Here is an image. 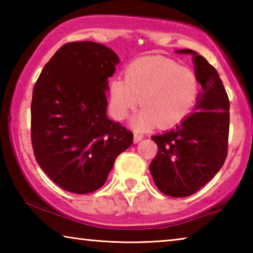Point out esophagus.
Wrapping results in <instances>:
<instances>
[{
    "mask_svg": "<svg viewBox=\"0 0 253 253\" xmlns=\"http://www.w3.org/2000/svg\"><path fill=\"white\" fill-rule=\"evenodd\" d=\"M142 139H143V136L139 135V134H137V132H135V134H134V143H138Z\"/></svg>",
    "mask_w": 253,
    "mask_h": 253,
    "instance_id": "obj_1",
    "label": "esophagus"
}]
</instances>
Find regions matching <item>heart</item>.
Wrapping results in <instances>:
<instances>
[{
    "label": "heart",
    "instance_id": "1",
    "mask_svg": "<svg viewBox=\"0 0 253 253\" xmlns=\"http://www.w3.org/2000/svg\"><path fill=\"white\" fill-rule=\"evenodd\" d=\"M200 83L195 72L172 59L151 55L131 62L125 79L117 77L109 85L113 116L123 121L138 104L143 107L130 125L136 130L156 125L169 127L191 113L199 98Z\"/></svg>",
    "mask_w": 253,
    "mask_h": 253
}]
</instances>
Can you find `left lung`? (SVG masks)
<instances>
[{"instance_id": "obj_1", "label": "left lung", "mask_w": 253, "mask_h": 253, "mask_svg": "<svg viewBox=\"0 0 253 253\" xmlns=\"http://www.w3.org/2000/svg\"><path fill=\"white\" fill-rule=\"evenodd\" d=\"M195 74L202 87L195 111L174 129L152 136L158 152L149 165L162 193L185 198L198 192L221 169L228 155L230 102L215 68L195 51Z\"/></svg>"}]
</instances>
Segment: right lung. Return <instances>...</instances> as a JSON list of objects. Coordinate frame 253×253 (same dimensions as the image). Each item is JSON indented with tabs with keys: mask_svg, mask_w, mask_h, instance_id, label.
I'll return each mask as SVG.
<instances>
[{
	"mask_svg": "<svg viewBox=\"0 0 253 253\" xmlns=\"http://www.w3.org/2000/svg\"><path fill=\"white\" fill-rule=\"evenodd\" d=\"M118 55L91 41L63 44L38 78L31 140L38 164L63 190L87 194L104 185L132 132L107 117L108 78Z\"/></svg>",
	"mask_w": 253,
	"mask_h": 253,
	"instance_id": "obj_1",
	"label": "right lung"
}]
</instances>
